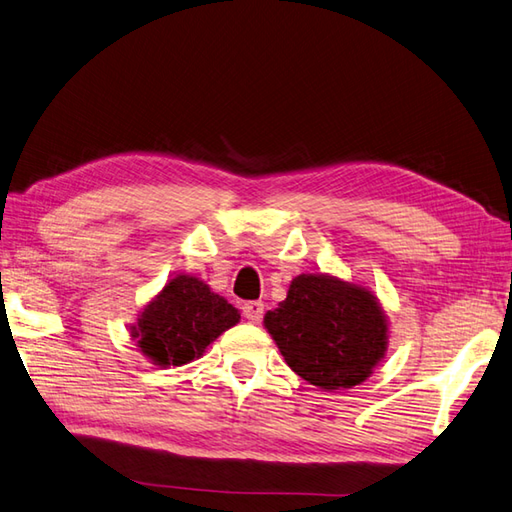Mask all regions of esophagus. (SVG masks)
Instances as JSON below:
<instances>
[{"instance_id":"34e87169","label":"esophagus","mask_w":512,"mask_h":512,"mask_svg":"<svg viewBox=\"0 0 512 512\" xmlns=\"http://www.w3.org/2000/svg\"><path fill=\"white\" fill-rule=\"evenodd\" d=\"M263 313H265V304L263 302H245L243 304V315H245V319H249L252 323L260 321Z\"/></svg>"}]
</instances>
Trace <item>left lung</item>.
Instances as JSON below:
<instances>
[{
    "instance_id": "left-lung-1",
    "label": "left lung",
    "mask_w": 512,
    "mask_h": 512,
    "mask_svg": "<svg viewBox=\"0 0 512 512\" xmlns=\"http://www.w3.org/2000/svg\"><path fill=\"white\" fill-rule=\"evenodd\" d=\"M265 328L299 378L336 391L365 382L389 343L386 315L365 286L326 273H302Z\"/></svg>"
}]
</instances>
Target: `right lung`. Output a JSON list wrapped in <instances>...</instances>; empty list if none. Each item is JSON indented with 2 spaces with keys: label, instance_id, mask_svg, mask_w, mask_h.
I'll use <instances>...</instances> for the list:
<instances>
[{
  "label": "right lung",
  "instance_id": "obj_1",
  "mask_svg": "<svg viewBox=\"0 0 512 512\" xmlns=\"http://www.w3.org/2000/svg\"><path fill=\"white\" fill-rule=\"evenodd\" d=\"M239 319V310L208 284L195 276H178L143 308L132 339L154 365L180 367L202 356Z\"/></svg>",
  "mask_w": 512,
  "mask_h": 512
}]
</instances>
